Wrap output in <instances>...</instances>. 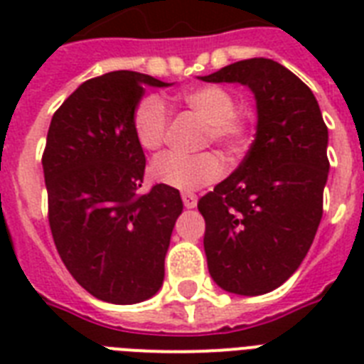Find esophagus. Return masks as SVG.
<instances>
[{
    "label": "esophagus",
    "instance_id": "esophagus-1",
    "mask_svg": "<svg viewBox=\"0 0 364 364\" xmlns=\"http://www.w3.org/2000/svg\"><path fill=\"white\" fill-rule=\"evenodd\" d=\"M181 198L187 210H193V208H196V204H198V198H196V194L193 193H183Z\"/></svg>",
    "mask_w": 364,
    "mask_h": 364
}]
</instances>
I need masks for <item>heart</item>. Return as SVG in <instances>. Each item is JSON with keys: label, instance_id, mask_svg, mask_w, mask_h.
<instances>
[{"label": "heart", "instance_id": "b5f03b06", "mask_svg": "<svg viewBox=\"0 0 364 364\" xmlns=\"http://www.w3.org/2000/svg\"><path fill=\"white\" fill-rule=\"evenodd\" d=\"M181 102L205 122L204 143H217L230 156L245 151L251 136L249 122L236 111V98L227 88L215 85L188 88L181 94ZM168 124L170 113L159 96H145L137 102L132 128L143 149L156 151L162 147ZM223 170L221 156L211 151L198 154L166 153L151 164L154 181L177 191H196L211 185L223 176Z\"/></svg>", "mask_w": 364, "mask_h": 364}]
</instances>
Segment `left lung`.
Listing matches in <instances>:
<instances>
[{"label": "left lung", "mask_w": 364, "mask_h": 364, "mask_svg": "<svg viewBox=\"0 0 364 364\" xmlns=\"http://www.w3.org/2000/svg\"><path fill=\"white\" fill-rule=\"evenodd\" d=\"M240 82L257 100V134L234 173L198 200L213 282L228 293H270L304 260L323 215L328 130L293 71L249 58L200 77Z\"/></svg>", "instance_id": "left-lung-1"}]
</instances>
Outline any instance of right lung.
Here are the masks:
<instances>
[{
	"label": "right lung",
	"instance_id": "right-lung-1",
	"mask_svg": "<svg viewBox=\"0 0 364 364\" xmlns=\"http://www.w3.org/2000/svg\"><path fill=\"white\" fill-rule=\"evenodd\" d=\"M145 87H170L137 71L88 79L48 126L43 173L54 245L82 289L111 304L156 294L183 202L177 188L139 193L145 154L132 115Z\"/></svg>",
	"mask_w": 364,
	"mask_h": 364
}]
</instances>
